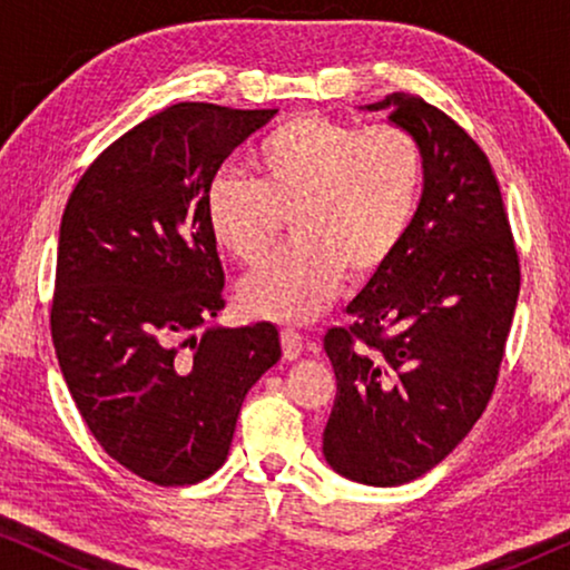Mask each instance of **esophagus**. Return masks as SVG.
I'll return each mask as SVG.
<instances>
[{
  "mask_svg": "<svg viewBox=\"0 0 570 570\" xmlns=\"http://www.w3.org/2000/svg\"><path fill=\"white\" fill-rule=\"evenodd\" d=\"M279 342H283L285 361H298L303 353V334H298L295 330H283V334H279Z\"/></svg>",
  "mask_w": 570,
  "mask_h": 570,
  "instance_id": "34e87169",
  "label": "esophagus"
}]
</instances>
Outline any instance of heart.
Masks as SVG:
<instances>
[{"instance_id": "b5f03b06", "label": "heart", "mask_w": 570, "mask_h": 570, "mask_svg": "<svg viewBox=\"0 0 570 570\" xmlns=\"http://www.w3.org/2000/svg\"><path fill=\"white\" fill-rule=\"evenodd\" d=\"M254 178L223 170L207 191L217 246L246 267L272 254L291 217V252L240 285L248 314L306 324L322 316L342 277L368 279L400 252L425 189V155L400 124L303 114L252 153Z\"/></svg>"}]
</instances>
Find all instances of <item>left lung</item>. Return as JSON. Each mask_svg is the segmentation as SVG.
I'll return each mask as SVG.
<instances>
[{"label": "left lung", "mask_w": 570, "mask_h": 570, "mask_svg": "<svg viewBox=\"0 0 570 570\" xmlns=\"http://www.w3.org/2000/svg\"><path fill=\"white\" fill-rule=\"evenodd\" d=\"M365 108L417 137L425 189L400 252L347 306L353 324L324 337L337 376L324 456L342 478L392 488L443 462L488 407L521 272L480 145L417 96Z\"/></svg>", "instance_id": "obj_1"}]
</instances>
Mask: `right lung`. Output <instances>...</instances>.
Wrapping results in <instances>:
<instances>
[{"instance_id":"1","label":"right lung","mask_w":570,"mask_h":570,"mask_svg":"<svg viewBox=\"0 0 570 570\" xmlns=\"http://www.w3.org/2000/svg\"><path fill=\"white\" fill-rule=\"evenodd\" d=\"M275 114L168 106L98 155L61 215L59 368L106 454L155 485L220 470L248 389L283 355L269 322L197 334L225 306L209 184Z\"/></svg>"}]
</instances>
